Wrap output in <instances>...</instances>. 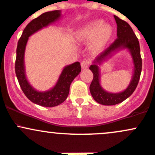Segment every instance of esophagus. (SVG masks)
Here are the masks:
<instances>
[{
	"instance_id": "34e87169",
	"label": "esophagus",
	"mask_w": 155,
	"mask_h": 155,
	"mask_svg": "<svg viewBox=\"0 0 155 155\" xmlns=\"http://www.w3.org/2000/svg\"><path fill=\"white\" fill-rule=\"evenodd\" d=\"M90 63L91 62L89 61L84 60V61H82V63H81V67H82V69H87V68H88Z\"/></svg>"
}]
</instances>
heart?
<instances>
[{
    "label": "heart",
    "mask_w": 155,
    "mask_h": 155,
    "mask_svg": "<svg viewBox=\"0 0 155 155\" xmlns=\"http://www.w3.org/2000/svg\"><path fill=\"white\" fill-rule=\"evenodd\" d=\"M102 19L91 21L76 31L79 41L91 40L90 48L94 51H100L105 48L113 35V28L109 24H104Z\"/></svg>",
    "instance_id": "heart-1"
}]
</instances>
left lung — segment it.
Masks as SVG:
<instances>
[{
    "label": "left lung",
    "mask_w": 155,
    "mask_h": 155,
    "mask_svg": "<svg viewBox=\"0 0 155 155\" xmlns=\"http://www.w3.org/2000/svg\"><path fill=\"white\" fill-rule=\"evenodd\" d=\"M117 24V37L118 38L113 43L95 58L90 69L94 77L90 85V92L94 100L98 104L106 106L118 104L129 97L138 85L142 71V58L140 55V43L134 31L128 23L114 15ZM127 49L132 58L134 64V73L129 85L123 92L111 93L102 88L100 84V70L99 66L111 57L117 51Z\"/></svg>",
    "instance_id": "obj_1"
}]
</instances>
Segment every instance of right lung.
Returning <instances> with one entry per match:
<instances>
[{"label": "right lung", "instance_id": "obj_1", "mask_svg": "<svg viewBox=\"0 0 155 155\" xmlns=\"http://www.w3.org/2000/svg\"><path fill=\"white\" fill-rule=\"evenodd\" d=\"M61 18V11L46 12L28 23L23 31L16 48L15 70L21 90L25 96L34 104L44 107H53L60 105L68 97L70 84L81 72L80 63L78 61L65 66L54 87L45 91L34 88L30 84L25 74V52L29 37L43 28L54 23Z\"/></svg>", "mask_w": 155, "mask_h": 155}]
</instances>
